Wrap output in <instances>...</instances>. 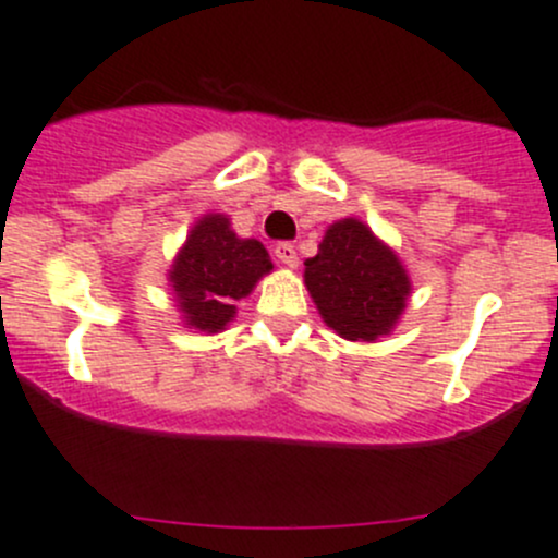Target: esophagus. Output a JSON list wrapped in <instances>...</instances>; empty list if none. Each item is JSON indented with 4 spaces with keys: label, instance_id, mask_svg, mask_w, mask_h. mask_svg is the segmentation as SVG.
Masks as SVG:
<instances>
[{
    "label": "esophagus",
    "instance_id": "obj_1",
    "mask_svg": "<svg viewBox=\"0 0 558 558\" xmlns=\"http://www.w3.org/2000/svg\"><path fill=\"white\" fill-rule=\"evenodd\" d=\"M274 255H277V260L281 263V266L298 268V252H295V246L287 244V241H281V244H277V250H274Z\"/></svg>",
    "mask_w": 558,
    "mask_h": 558
}]
</instances>
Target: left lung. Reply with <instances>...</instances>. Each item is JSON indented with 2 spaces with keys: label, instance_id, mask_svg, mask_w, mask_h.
<instances>
[{
  "label": "left lung",
  "instance_id": "8db88e82",
  "mask_svg": "<svg viewBox=\"0 0 558 558\" xmlns=\"http://www.w3.org/2000/svg\"><path fill=\"white\" fill-rule=\"evenodd\" d=\"M303 281L330 330L347 341L388 336L399 325L412 292L401 257L355 217L328 225Z\"/></svg>",
  "mask_w": 558,
  "mask_h": 558
}]
</instances>
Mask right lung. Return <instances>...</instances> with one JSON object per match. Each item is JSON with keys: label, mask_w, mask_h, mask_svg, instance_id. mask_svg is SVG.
<instances>
[{"label": "right lung", "mask_w": 558, "mask_h": 558, "mask_svg": "<svg viewBox=\"0 0 558 558\" xmlns=\"http://www.w3.org/2000/svg\"><path fill=\"white\" fill-rule=\"evenodd\" d=\"M271 271L274 263L260 241L241 239L228 214H203L175 252L168 284L184 328L211 336L233 323L235 303L252 295Z\"/></svg>", "instance_id": "obj_1"}]
</instances>
